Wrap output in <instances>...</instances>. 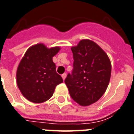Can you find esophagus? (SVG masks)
<instances>
[{"instance_id": "34e87169", "label": "esophagus", "mask_w": 134, "mask_h": 134, "mask_svg": "<svg viewBox=\"0 0 134 134\" xmlns=\"http://www.w3.org/2000/svg\"><path fill=\"white\" fill-rule=\"evenodd\" d=\"M66 76H67V75H66V73H63L62 75H61V77H62V78H63V80L64 81L65 79L66 78Z\"/></svg>"}]
</instances>
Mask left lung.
<instances>
[{
    "label": "left lung",
    "mask_w": 134,
    "mask_h": 134,
    "mask_svg": "<svg viewBox=\"0 0 134 134\" xmlns=\"http://www.w3.org/2000/svg\"><path fill=\"white\" fill-rule=\"evenodd\" d=\"M71 49L73 70L65 82L73 100L87 107L98 101L107 91L111 76L110 60L98 44L88 39L81 40Z\"/></svg>",
    "instance_id": "obj_1"
}]
</instances>
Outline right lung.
<instances>
[{"label":"right lung","mask_w":134,"mask_h":134,"mask_svg":"<svg viewBox=\"0 0 134 134\" xmlns=\"http://www.w3.org/2000/svg\"><path fill=\"white\" fill-rule=\"evenodd\" d=\"M59 46L48 48L42 43L27 49L16 71V82L22 95L34 103H42L53 96L63 79L56 72L54 57Z\"/></svg>","instance_id":"right-lung-1"}]
</instances>
